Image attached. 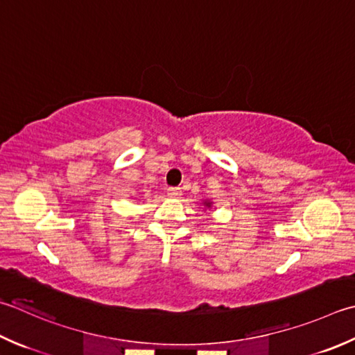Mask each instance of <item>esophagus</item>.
<instances>
[{
  "label": "esophagus",
  "instance_id": "esophagus-1",
  "mask_svg": "<svg viewBox=\"0 0 355 355\" xmlns=\"http://www.w3.org/2000/svg\"><path fill=\"white\" fill-rule=\"evenodd\" d=\"M168 196L172 197V198H177V197L182 196V189H180V187H169Z\"/></svg>",
  "mask_w": 355,
  "mask_h": 355
}]
</instances>
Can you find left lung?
Segmentation results:
<instances>
[{"label":"left lung","mask_w":355,"mask_h":355,"mask_svg":"<svg viewBox=\"0 0 355 355\" xmlns=\"http://www.w3.org/2000/svg\"><path fill=\"white\" fill-rule=\"evenodd\" d=\"M205 205H206V206H211V203H205Z\"/></svg>","instance_id":"left-lung-1"}]
</instances>
